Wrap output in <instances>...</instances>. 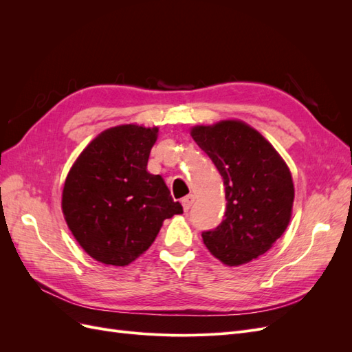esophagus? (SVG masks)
I'll return each instance as SVG.
<instances>
[{
  "label": "esophagus",
  "instance_id": "obj_1",
  "mask_svg": "<svg viewBox=\"0 0 352 352\" xmlns=\"http://www.w3.org/2000/svg\"><path fill=\"white\" fill-rule=\"evenodd\" d=\"M194 201H195L194 195H186V197L182 199V206H184V210H185V211H188L190 207H192Z\"/></svg>",
  "mask_w": 352,
  "mask_h": 352
}]
</instances>
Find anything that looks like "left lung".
Returning a JSON list of instances; mask_svg holds the SVG:
<instances>
[{"instance_id": "1", "label": "left lung", "mask_w": 352, "mask_h": 352, "mask_svg": "<svg viewBox=\"0 0 352 352\" xmlns=\"http://www.w3.org/2000/svg\"><path fill=\"white\" fill-rule=\"evenodd\" d=\"M190 136L217 167L226 194L220 225L202 232L208 251L226 265L267 252L289 225L294 182L272 144L241 120L195 126Z\"/></svg>"}]
</instances>
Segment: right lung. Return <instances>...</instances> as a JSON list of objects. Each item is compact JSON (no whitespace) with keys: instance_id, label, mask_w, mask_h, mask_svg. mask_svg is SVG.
I'll use <instances>...</instances> for the list:
<instances>
[{"instance_id":"obj_1","label":"right lung","mask_w":352,"mask_h":352,"mask_svg":"<svg viewBox=\"0 0 352 352\" xmlns=\"http://www.w3.org/2000/svg\"><path fill=\"white\" fill-rule=\"evenodd\" d=\"M157 133L158 127H110L72 166L63 188V214L94 260L131 264L151 247L166 219L184 212L163 177L146 170Z\"/></svg>"}]
</instances>
